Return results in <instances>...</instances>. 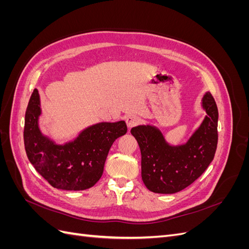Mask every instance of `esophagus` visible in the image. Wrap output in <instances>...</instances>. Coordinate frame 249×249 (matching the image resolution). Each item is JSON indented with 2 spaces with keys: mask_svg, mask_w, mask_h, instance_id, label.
I'll return each mask as SVG.
<instances>
[{
  "mask_svg": "<svg viewBox=\"0 0 249 249\" xmlns=\"http://www.w3.org/2000/svg\"><path fill=\"white\" fill-rule=\"evenodd\" d=\"M140 122V119L137 117V116H127L125 118V123H126V125L129 129H132L133 126L137 125Z\"/></svg>",
  "mask_w": 249,
  "mask_h": 249,
  "instance_id": "1",
  "label": "esophagus"
}]
</instances>
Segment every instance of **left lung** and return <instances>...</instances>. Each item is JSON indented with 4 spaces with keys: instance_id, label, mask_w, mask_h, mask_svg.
<instances>
[{
    "instance_id": "1",
    "label": "left lung",
    "mask_w": 249,
    "mask_h": 249,
    "mask_svg": "<svg viewBox=\"0 0 249 249\" xmlns=\"http://www.w3.org/2000/svg\"><path fill=\"white\" fill-rule=\"evenodd\" d=\"M201 103L207 116L183 145H169L153 125H138L131 130L141 152L142 180L149 191L172 194L183 190L213 161L218 142V109L210 92L203 95Z\"/></svg>"
}]
</instances>
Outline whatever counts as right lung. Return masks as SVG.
Here are the masks:
<instances>
[{
    "label": "right lung",
    "mask_w": 249,
    "mask_h": 249,
    "mask_svg": "<svg viewBox=\"0 0 249 249\" xmlns=\"http://www.w3.org/2000/svg\"><path fill=\"white\" fill-rule=\"evenodd\" d=\"M38 90L30 97L25 116L24 142L29 161L49 184L61 190H85L103 175L109 149L127 131L124 122L100 123L82 131L73 141L56 144L38 126Z\"/></svg>",
    "instance_id": "1"
}]
</instances>
